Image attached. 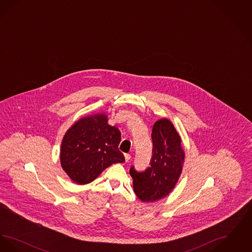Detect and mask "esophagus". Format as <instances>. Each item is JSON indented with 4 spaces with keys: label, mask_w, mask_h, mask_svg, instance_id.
<instances>
[{
    "label": "esophagus",
    "mask_w": 252,
    "mask_h": 252,
    "mask_svg": "<svg viewBox=\"0 0 252 252\" xmlns=\"http://www.w3.org/2000/svg\"><path fill=\"white\" fill-rule=\"evenodd\" d=\"M125 158H126V161H129L131 159V156L129 154H125Z\"/></svg>",
    "instance_id": "34e87169"
}]
</instances>
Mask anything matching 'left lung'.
<instances>
[{"label": "left lung", "mask_w": 252, "mask_h": 252, "mask_svg": "<svg viewBox=\"0 0 252 252\" xmlns=\"http://www.w3.org/2000/svg\"><path fill=\"white\" fill-rule=\"evenodd\" d=\"M153 150L150 166L137 172L132 166L129 174L133 189L143 202L164 198L180 179L185 154L181 139L172 122L166 118L157 121L152 129Z\"/></svg>", "instance_id": "1"}]
</instances>
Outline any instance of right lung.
I'll use <instances>...</instances> for the list:
<instances>
[{
    "instance_id": "obj_1",
    "label": "right lung",
    "mask_w": 252,
    "mask_h": 252,
    "mask_svg": "<svg viewBox=\"0 0 252 252\" xmlns=\"http://www.w3.org/2000/svg\"><path fill=\"white\" fill-rule=\"evenodd\" d=\"M120 141V130L108 125L106 114L83 117L63 137L61 166L73 182L90 183L111 164L125 161L118 149Z\"/></svg>"
}]
</instances>
